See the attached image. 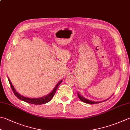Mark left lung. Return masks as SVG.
I'll use <instances>...</instances> for the list:
<instances>
[{"label":"left lung","instance_id":"left-lung-1","mask_svg":"<svg viewBox=\"0 0 130 130\" xmlns=\"http://www.w3.org/2000/svg\"><path fill=\"white\" fill-rule=\"evenodd\" d=\"M77 96L79 98V99L81 100V101L85 102V103H87V104H99V103H100V102H101V101H97V102H94V101H91V100H88L87 99H85V98H84V97H83L82 95H81L79 93H77ZM109 100L107 99L106 100H104V101H103L104 102V101H106V100Z\"/></svg>","mask_w":130,"mask_h":130}]
</instances>
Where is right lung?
Returning a JSON list of instances; mask_svg holds the SVG:
<instances>
[{"mask_svg": "<svg viewBox=\"0 0 130 130\" xmlns=\"http://www.w3.org/2000/svg\"><path fill=\"white\" fill-rule=\"evenodd\" d=\"M8 82L9 83V84H10L11 87L12 88V91H13L14 95H15L19 99L22 100V101H25L26 102H28V103L35 104V105L44 104L47 103L48 102H49L50 100L53 99L54 95L55 92L58 89V86L59 85L60 83L62 82V80H61L60 82H59L52 91H51L50 93H49V94H48L45 95V96H43L40 98H30V97H27L24 96V95H22L20 93H19L18 92H16V90L14 88V87L13 86V85L12 84V83L11 82V81L8 77Z\"/></svg>", "mask_w": 130, "mask_h": 130, "instance_id": "1", "label": "right lung"}]
</instances>
